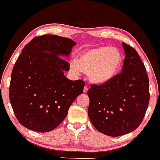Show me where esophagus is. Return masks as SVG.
I'll return each mask as SVG.
<instances>
[{
    "mask_svg": "<svg viewBox=\"0 0 160 160\" xmlns=\"http://www.w3.org/2000/svg\"><path fill=\"white\" fill-rule=\"evenodd\" d=\"M88 91V88L87 86H85L84 88V92H87Z\"/></svg>",
    "mask_w": 160,
    "mask_h": 160,
    "instance_id": "obj_1",
    "label": "esophagus"
}]
</instances>
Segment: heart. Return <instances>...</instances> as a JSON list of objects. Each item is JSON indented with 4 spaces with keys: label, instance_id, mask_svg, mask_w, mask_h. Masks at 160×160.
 <instances>
[{
    "label": "heart",
    "instance_id": "b5f03b06",
    "mask_svg": "<svg viewBox=\"0 0 160 160\" xmlns=\"http://www.w3.org/2000/svg\"><path fill=\"white\" fill-rule=\"evenodd\" d=\"M123 57L118 48L98 46L81 53L76 61L70 62L72 71L88 72L89 80L93 84H103L115 77L121 67Z\"/></svg>",
    "mask_w": 160,
    "mask_h": 160
}]
</instances>
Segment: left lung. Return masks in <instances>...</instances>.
I'll return each mask as SVG.
<instances>
[{
  "label": "left lung",
  "mask_w": 160,
  "mask_h": 160,
  "mask_svg": "<svg viewBox=\"0 0 160 160\" xmlns=\"http://www.w3.org/2000/svg\"><path fill=\"white\" fill-rule=\"evenodd\" d=\"M125 59L122 72L110 82L91 85L88 116L98 132L118 137L140 126L149 103V80L138 52L122 42Z\"/></svg>",
  "instance_id": "obj_1"
}]
</instances>
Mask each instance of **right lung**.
I'll use <instances>...</instances> for the list:
<instances>
[{
  "instance_id": "right-lung-1",
  "label": "right lung",
  "mask_w": 160,
  "mask_h": 160,
  "mask_svg": "<svg viewBox=\"0 0 160 160\" xmlns=\"http://www.w3.org/2000/svg\"><path fill=\"white\" fill-rule=\"evenodd\" d=\"M76 45L71 39L46 34L37 37L22 50L12 72L9 100L17 119L37 132H51L68 115L83 92L84 82L65 76Z\"/></svg>"
}]
</instances>
